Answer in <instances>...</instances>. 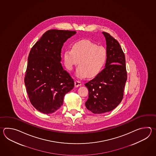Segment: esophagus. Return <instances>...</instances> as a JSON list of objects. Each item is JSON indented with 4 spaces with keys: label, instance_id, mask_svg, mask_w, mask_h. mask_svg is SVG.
<instances>
[{
    "label": "esophagus",
    "instance_id": "34e87169",
    "mask_svg": "<svg viewBox=\"0 0 156 156\" xmlns=\"http://www.w3.org/2000/svg\"><path fill=\"white\" fill-rule=\"evenodd\" d=\"M81 83L79 81L76 80L75 81V87H79V86H81Z\"/></svg>",
    "mask_w": 156,
    "mask_h": 156
}]
</instances>
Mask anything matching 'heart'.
<instances>
[{
  "label": "heart",
  "instance_id": "1",
  "mask_svg": "<svg viewBox=\"0 0 156 156\" xmlns=\"http://www.w3.org/2000/svg\"><path fill=\"white\" fill-rule=\"evenodd\" d=\"M65 65L72 70L79 63L76 75L80 79L94 77L102 71L107 60V51L105 47L98 46L89 40H83L74 43L72 49L63 53Z\"/></svg>",
  "mask_w": 156,
  "mask_h": 156
}]
</instances>
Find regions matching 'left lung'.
<instances>
[{
  "mask_svg": "<svg viewBox=\"0 0 156 156\" xmlns=\"http://www.w3.org/2000/svg\"><path fill=\"white\" fill-rule=\"evenodd\" d=\"M103 34L107 51L105 67L85 84L89 90L85 106L94 114L112 111L119 104L127 79L125 55L119 43L109 33Z\"/></svg>",
  "mask_w": 156,
  "mask_h": 156,
  "instance_id": "8db88e82",
  "label": "left lung"
}]
</instances>
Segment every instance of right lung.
Masks as SVG:
<instances>
[{"label":"right lung","instance_id":"1","mask_svg":"<svg viewBox=\"0 0 156 156\" xmlns=\"http://www.w3.org/2000/svg\"><path fill=\"white\" fill-rule=\"evenodd\" d=\"M76 33L48 30L30 51L24 83L30 102L40 112H56L74 87L73 79L61 63V53L63 43Z\"/></svg>","mask_w":156,"mask_h":156}]
</instances>
